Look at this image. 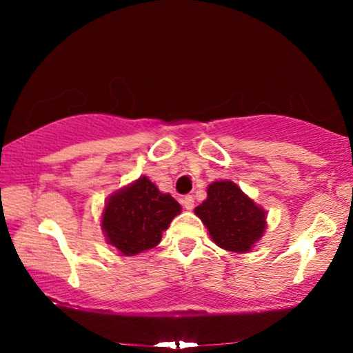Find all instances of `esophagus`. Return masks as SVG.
I'll use <instances>...</instances> for the list:
<instances>
[{"label": "esophagus", "mask_w": 353, "mask_h": 353, "mask_svg": "<svg viewBox=\"0 0 353 353\" xmlns=\"http://www.w3.org/2000/svg\"><path fill=\"white\" fill-rule=\"evenodd\" d=\"M183 205H185L186 210L194 209V197H192V196H185V197H183Z\"/></svg>", "instance_id": "34e87169"}]
</instances>
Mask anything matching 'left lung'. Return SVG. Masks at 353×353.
I'll return each mask as SVG.
<instances>
[{
	"mask_svg": "<svg viewBox=\"0 0 353 353\" xmlns=\"http://www.w3.org/2000/svg\"><path fill=\"white\" fill-rule=\"evenodd\" d=\"M194 214L209 230L212 241L230 252H249L267 228V212L230 180L209 185L207 199Z\"/></svg>",
	"mask_w": 353,
	"mask_h": 353,
	"instance_id": "left-lung-1",
	"label": "left lung"
}]
</instances>
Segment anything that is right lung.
Listing matches in <instances>:
<instances>
[{
	"label": "right lung",
	"instance_id": "1",
	"mask_svg": "<svg viewBox=\"0 0 353 353\" xmlns=\"http://www.w3.org/2000/svg\"><path fill=\"white\" fill-rule=\"evenodd\" d=\"M181 212L170 194H163L148 176L115 191L105 202L101 228L105 241L122 255H137L161 243L162 231Z\"/></svg>",
	"mask_w": 353,
	"mask_h": 353
}]
</instances>
